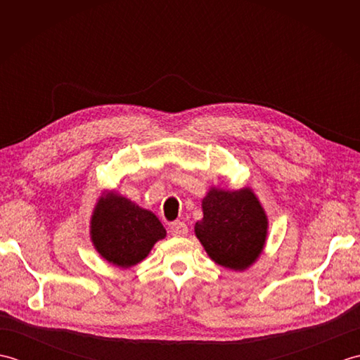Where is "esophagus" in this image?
Returning <instances> with one entry per match:
<instances>
[{
    "label": "esophagus",
    "mask_w": 360,
    "mask_h": 360,
    "mask_svg": "<svg viewBox=\"0 0 360 360\" xmlns=\"http://www.w3.org/2000/svg\"><path fill=\"white\" fill-rule=\"evenodd\" d=\"M188 229L186 226V223H182V221H176V223L170 224V233L173 236H184L187 235Z\"/></svg>",
    "instance_id": "1"
}]
</instances>
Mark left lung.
Masks as SVG:
<instances>
[{
  "instance_id": "obj_1",
  "label": "left lung",
  "mask_w": 360,
  "mask_h": 360,
  "mask_svg": "<svg viewBox=\"0 0 360 360\" xmlns=\"http://www.w3.org/2000/svg\"><path fill=\"white\" fill-rule=\"evenodd\" d=\"M195 233L207 255L219 266L244 271L257 262L267 236V217L249 187H212L202 200Z\"/></svg>"
}]
</instances>
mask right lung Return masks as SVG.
Masks as SVG:
<instances>
[{"label": "right lung", "mask_w": 360, "mask_h": 360, "mask_svg": "<svg viewBox=\"0 0 360 360\" xmlns=\"http://www.w3.org/2000/svg\"><path fill=\"white\" fill-rule=\"evenodd\" d=\"M165 235L155 213L116 192L98 198L91 217V240L96 250L106 262L124 269L141 263Z\"/></svg>", "instance_id": "add662e5"}]
</instances>
